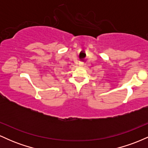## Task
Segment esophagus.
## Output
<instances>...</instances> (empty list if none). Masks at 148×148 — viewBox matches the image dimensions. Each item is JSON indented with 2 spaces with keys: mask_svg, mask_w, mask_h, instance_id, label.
<instances>
[{
  "mask_svg": "<svg viewBox=\"0 0 148 148\" xmlns=\"http://www.w3.org/2000/svg\"><path fill=\"white\" fill-rule=\"evenodd\" d=\"M79 66H81V67H82V66L84 65V62H80L79 63Z\"/></svg>",
  "mask_w": 148,
  "mask_h": 148,
  "instance_id": "34e87169",
  "label": "esophagus"
}]
</instances>
